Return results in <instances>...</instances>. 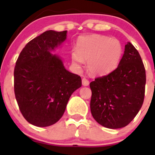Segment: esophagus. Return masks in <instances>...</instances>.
Instances as JSON below:
<instances>
[{
    "instance_id": "esophagus-1",
    "label": "esophagus",
    "mask_w": 155,
    "mask_h": 155,
    "mask_svg": "<svg viewBox=\"0 0 155 155\" xmlns=\"http://www.w3.org/2000/svg\"><path fill=\"white\" fill-rule=\"evenodd\" d=\"M82 84L84 86H88L90 84V81L88 79H87L86 78H83L82 79Z\"/></svg>"
}]
</instances>
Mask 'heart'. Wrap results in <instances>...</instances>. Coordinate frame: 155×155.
Instances as JSON below:
<instances>
[{
  "label": "heart",
  "mask_w": 155,
  "mask_h": 155,
  "mask_svg": "<svg viewBox=\"0 0 155 155\" xmlns=\"http://www.w3.org/2000/svg\"><path fill=\"white\" fill-rule=\"evenodd\" d=\"M122 53L123 47L118 39L95 34L78 39L76 50L71 52V59L77 67L87 60L89 71L93 75L102 76L118 66Z\"/></svg>",
  "instance_id": "heart-1"
}]
</instances>
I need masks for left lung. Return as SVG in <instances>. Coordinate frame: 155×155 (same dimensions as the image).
I'll return each instance as SVG.
<instances>
[{"mask_svg":"<svg viewBox=\"0 0 155 155\" xmlns=\"http://www.w3.org/2000/svg\"><path fill=\"white\" fill-rule=\"evenodd\" d=\"M146 71L139 53L128 42L118 67L90 82V110L97 123L117 129L127 126L143 105Z\"/></svg>","mask_w":155,"mask_h":155,"instance_id":"obj_1","label":"left lung"}]
</instances>
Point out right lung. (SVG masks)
Returning <instances> with one entry per match:
<instances>
[{"instance_id": "obj_1", "label": "right lung", "mask_w": 155, "mask_h": 155, "mask_svg": "<svg viewBox=\"0 0 155 155\" xmlns=\"http://www.w3.org/2000/svg\"><path fill=\"white\" fill-rule=\"evenodd\" d=\"M67 31H47L26 44L14 71V88L24 118L37 127H48L63 117L81 79L69 72L51 51L66 39Z\"/></svg>"}]
</instances>
